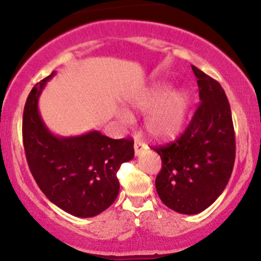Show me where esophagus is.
Masks as SVG:
<instances>
[{
  "instance_id": "1",
  "label": "esophagus",
  "mask_w": 261,
  "mask_h": 261,
  "mask_svg": "<svg viewBox=\"0 0 261 261\" xmlns=\"http://www.w3.org/2000/svg\"><path fill=\"white\" fill-rule=\"evenodd\" d=\"M134 148H135V154L140 155L141 153H142L143 151H146V149H147V145H146V143H143L142 141L135 140Z\"/></svg>"
}]
</instances>
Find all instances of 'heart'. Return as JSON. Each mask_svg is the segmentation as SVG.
<instances>
[{"label":"heart","instance_id":"b5f03b06","mask_svg":"<svg viewBox=\"0 0 261 261\" xmlns=\"http://www.w3.org/2000/svg\"><path fill=\"white\" fill-rule=\"evenodd\" d=\"M137 112H148L145 127L154 140H172L181 134L191 108V97L184 89L172 91V86L160 82L130 100Z\"/></svg>","mask_w":261,"mask_h":261}]
</instances>
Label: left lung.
I'll return each instance as SVG.
<instances>
[{
    "instance_id": "1",
    "label": "left lung",
    "mask_w": 261,
    "mask_h": 261,
    "mask_svg": "<svg viewBox=\"0 0 261 261\" xmlns=\"http://www.w3.org/2000/svg\"><path fill=\"white\" fill-rule=\"evenodd\" d=\"M200 106L185 133L168 146L155 147L162 169L155 189L167 207L196 215L211 206L228 184L236 160L232 113L217 81L191 66Z\"/></svg>"
}]
</instances>
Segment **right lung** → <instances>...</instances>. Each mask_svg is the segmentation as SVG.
I'll list each match as a JSON object with an SVG mask.
<instances>
[{
    "instance_id": "obj_1",
    "label": "right lung",
    "mask_w": 261,
    "mask_h": 261,
    "mask_svg": "<svg viewBox=\"0 0 261 261\" xmlns=\"http://www.w3.org/2000/svg\"><path fill=\"white\" fill-rule=\"evenodd\" d=\"M54 72L37 83L23 113V143L38 187L67 214L94 217L118 197L116 172L134 158V141L113 140L93 130L79 136H58L47 128L39 112V98Z\"/></svg>"
}]
</instances>
